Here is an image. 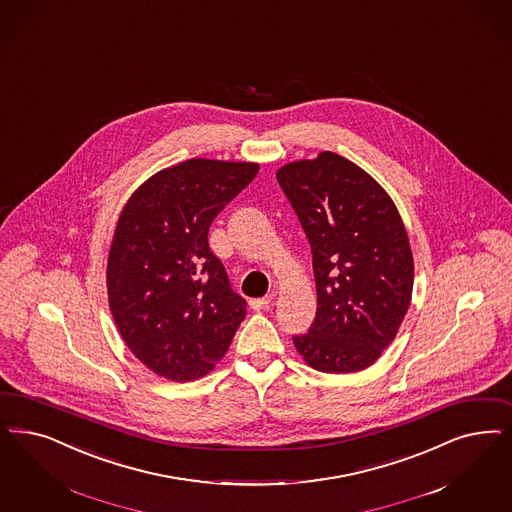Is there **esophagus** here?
<instances>
[{
  "instance_id": "1",
  "label": "esophagus",
  "mask_w": 512,
  "mask_h": 512,
  "mask_svg": "<svg viewBox=\"0 0 512 512\" xmlns=\"http://www.w3.org/2000/svg\"><path fill=\"white\" fill-rule=\"evenodd\" d=\"M270 302H272V295H270V297H263V299H251L249 300V308L255 310V312H259V310L268 308Z\"/></svg>"
}]
</instances>
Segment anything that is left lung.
Returning <instances> with one entry per match:
<instances>
[{
	"label": "left lung",
	"mask_w": 512,
	"mask_h": 512,
	"mask_svg": "<svg viewBox=\"0 0 512 512\" xmlns=\"http://www.w3.org/2000/svg\"><path fill=\"white\" fill-rule=\"evenodd\" d=\"M278 181L312 247L318 312L293 344L308 367L365 371L393 342L412 300L414 257L386 189L331 151L295 160Z\"/></svg>",
	"instance_id": "obj_1"
}]
</instances>
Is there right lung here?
Returning a JSON list of instances; mask_svg holds the SVG:
<instances>
[{
  "instance_id": "obj_1",
  "label": "right lung",
  "mask_w": 512,
  "mask_h": 512,
  "mask_svg": "<svg viewBox=\"0 0 512 512\" xmlns=\"http://www.w3.org/2000/svg\"><path fill=\"white\" fill-rule=\"evenodd\" d=\"M257 172V162L183 160L145 179L117 219L109 310L130 352L166 380L206 376L246 318L208 230Z\"/></svg>"
}]
</instances>
